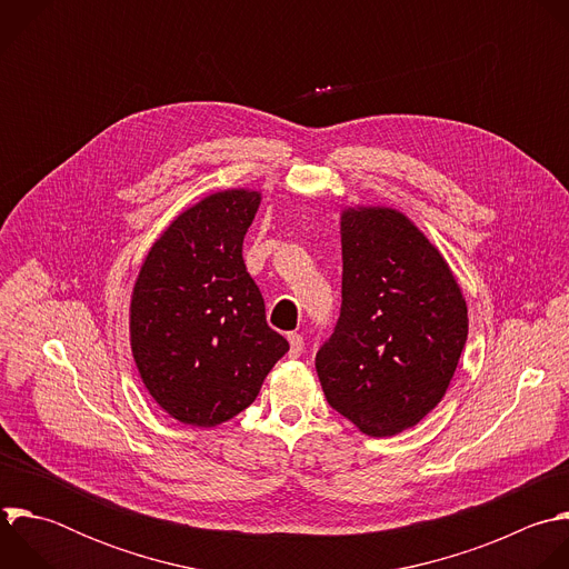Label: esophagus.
Instances as JSON below:
<instances>
[{"instance_id": "34e87169", "label": "esophagus", "mask_w": 569, "mask_h": 569, "mask_svg": "<svg viewBox=\"0 0 569 569\" xmlns=\"http://www.w3.org/2000/svg\"><path fill=\"white\" fill-rule=\"evenodd\" d=\"M287 338H289V357L298 359L305 350V338L300 333H289Z\"/></svg>"}]
</instances>
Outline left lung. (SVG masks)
I'll return each instance as SVG.
<instances>
[{
    "label": "left lung",
    "instance_id": "obj_1",
    "mask_svg": "<svg viewBox=\"0 0 569 569\" xmlns=\"http://www.w3.org/2000/svg\"><path fill=\"white\" fill-rule=\"evenodd\" d=\"M340 247L343 305L316 372L336 412L390 437L443 399L467 343V300L439 249L397 208H343Z\"/></svg>",
    "mask_w": 569,
    "mask_h": 569
}]
</instances>
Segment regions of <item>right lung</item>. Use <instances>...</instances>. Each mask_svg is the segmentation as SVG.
<instances>
[{
  "label": "right lung",
  "instance_id": "add662e5",
  "mask_svg": "<svg viewBox=\"0 0 569 569\" xmlns=\"http://www.w3.org/2000/svg\"><path fill=\"white\" fill-rule=\"evenodd\" d=\"M262 192L219 190L179 212L148 251L130 302V346L150 397L212 428L249 408L289 343L267 325L242 244Z\"/></svg>",
  "mask_w": 569,
  "mask_h": 569
}]
</instances>
